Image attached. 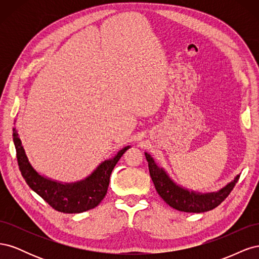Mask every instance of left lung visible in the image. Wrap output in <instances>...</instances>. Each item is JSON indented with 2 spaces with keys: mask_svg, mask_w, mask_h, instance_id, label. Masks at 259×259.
I'll list each match as a JSON object with an SVG mask.
<instances>
[{
  "mask_svg": "<svg viewBox=\"0 0 259 259\" xmlns=\"http://www.w3.org/2000/svg\"><path fill=\"white\" fill-rule=\"evenodd\" d=\"M145 155L149 163L148 166L151 179L160 197L170 207L186 211V213H203V211L217 207L228 197L240 177V174L237 175L233 180L218 191L201 193L189 190L176 184L167 171L158 165V163L154 161L150 154L145 152Z\"/></svg>",
  "mask_w": 259,
  "mask_h": 259,
  "instance_id": "left-lung-1",
  "label": "left lung"
}]
</instances>
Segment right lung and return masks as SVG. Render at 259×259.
Returning a JSON list of instances; mask_svg holds the SVG:
<instances>
[{
  "mask_svg": "<svg viewBox=\"0 0 259 259\" xmlns=\"http://www.w3.org/2000/svg\"><path fill=\"white\" fill-rule=\"evenodd\" d=\"M17 161L22 177L35 193L58 211L66 214L83 213L96 207L103 201L109 187V180L115 164L131 146L122 148L113 158L105 160L84 179L74 183H62L46 177L32 166L16 128L13 130Z\"/></svg>",
  "mask_w": 259,
  "mask_h": 259,
  "instance_id": "1",
  "label": "right lung"
}]
</instances>
